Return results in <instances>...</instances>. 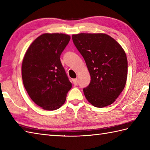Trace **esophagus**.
I'll return each mask as SVG.
<instances>
[{
	"instance_id": "1",
	"label": "esophagus",
	"mask_w": 150,
	"mask_h": 150,
	"mask_svg": "<svg viewBox=\"0 0 150 150\" xmlns=\"http://www.w3.org/2000/svg\"><path fill=\"white\" fill-rule=\"evenodd\" d=\"M73 84H74L75 86H77L78 84V79H73Z\"/></svg>"
}]
</instances>
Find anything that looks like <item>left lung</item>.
Wrapping results in <instances>:
<instances>
[{
  "label": "left lung",
  "mask_w": 150,
  "mask_h": 150,
  "mask_svg": "<svg viewBox=\"0 0 150 150\" xmlns=\"http://www.w3.org/2000/svg\"><path fill=\"white\" fill-rule=\"evenodd\" d=\"M73 42L83 57L91 76L83 89L88 101L97 108L113 103L125 87L128 60L120 44L105 33H79Z\"/></svg>",
  "instance_id": "obj_1"
}]
</instances>
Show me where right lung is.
<instances>
[{"mask_svg":"<svg viewBox=\"0 0 150 150\" xmlns=\"http://www.w3.org/2000/svg\"><path fill=\"white\" fill-rule=\"evenodd\" d=\"M71 38L63 33H44L31 43L22 64L24 88L43 110L59 109L72 87L60 57Z\"/></svg>","mask_w":150,"mask_h":150,"instance_id":"1","label":"right lung"}]
</instances>
